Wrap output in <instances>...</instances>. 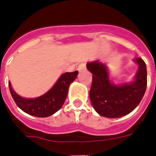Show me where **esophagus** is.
I'll return each instance as SVG.
<instances>
[{
    "label": "esophagus",
    "mask_w": 156,
    "mask_h": 156,
    "mask_svg": "<svg viewBox=\"0 0 156 156\" xmlns=\"http://www.w3.org/2000/svg\"><path fill=\"white\" fill-rule=\"evenodd\" d=\"M86 64L85 63H80V64L79 65V66H78V71L79 72H82L83 71V70H86Z\"/></svg>",
    "instance_id": "esophagus-1"
}]
</instances>
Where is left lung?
<instances>
[{
    "mask_svg": "<svg viewBox=\"0 0 156 156\" xmlns=\"http://www.w3.org/2000/svg\"><path fill=\"white\" fill-rule=\"evenodd\" d=\"M135 62L139 68L134 81L118 86L110 82L105 65L98 61L87 63V68L93 74L90 99L99 115L119 118L131 112L140 102L147 87V68L143 59L137 58Z\"/></svg>",
    "mask_w": 156,
    "mask_h": 156,
    "instance_id": "1",
    "label": "left lung"
}]
</instances>
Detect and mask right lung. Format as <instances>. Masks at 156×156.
<instances>
[{
  "instance_id": "obj_1",
  "label": "right lung",
  "mask_w": 156,
  "mask_h": 156,
  "mask_svg": "<svg viewBox=\"0 0 156 156\" xmlns=\"http://www.w3.org/2000/svg\"><path fill=\"white\" fill-rule=\"evenodd\" d=\"M78 71L65 73L51 90L34 99L20 97L14 91L10 82L8 83L9 90L18 107L26 113L37 117H48L62 108L68 94L69 87L75 80Z\"/></svg>"
}]
</instances>
